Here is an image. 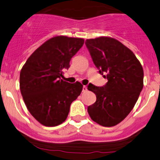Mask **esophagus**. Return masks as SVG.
Here are the masks:
<instances>
[{"mask_svg": "<svg viewBox=\"0 0 160 160\" xmlns=\"http://www.w3.org/2000/svg\"><path fill=\"white\" fill-rule=\"evenodd\" d=\"M86 91H87V87L84 85L83 88H82V91H83V92H85Z\"/></svg>", "mask_w": 160, "mask_h": 160, "instance_id": "1", "label": "esophagus"}]
</instances>
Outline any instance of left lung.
I'll use <instances>...</instances> for the list:
<instances>
[{
	"mask_svg": "<svg viewBox=\"0 0 160 160\" xmlns=\"http://www.w3.org/2000/svg\"><path fill=\"white\" fill-rule=\"evenodd\" d=\"M85 44L99 72L108 82L103 87L90 83L96 102L88 107L93 121L112 127L121 122L135 105L143 86V70L134 53L116 39H87Z\"/></svg>",
	"mask_w": 160,
	"mask_h": 160,
	"instance_id": "left-lung-1",
	"label": "left lung"
}]
</instances>
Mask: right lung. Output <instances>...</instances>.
Here are the masks:
<instances>
[{
    "label": "right lung",
    "mask_w": 160,
    "mask_h": 160,
    "mask_svg": "<svg viewBox=\"0 0 160 160\" xmlns=\"http://www.w3.org/2000/svg\"><path fill=\"white\" fill-rule=\"evenodd\" d=\"M83 38L57 36L33 52L22 66L19 88L32 116L44 126L60 125L67 118L71 103L83 85L60 79L72 57L84 44Z\"/></svg>",
    "instance_id": "right-lung-1"
}]
</instances>
